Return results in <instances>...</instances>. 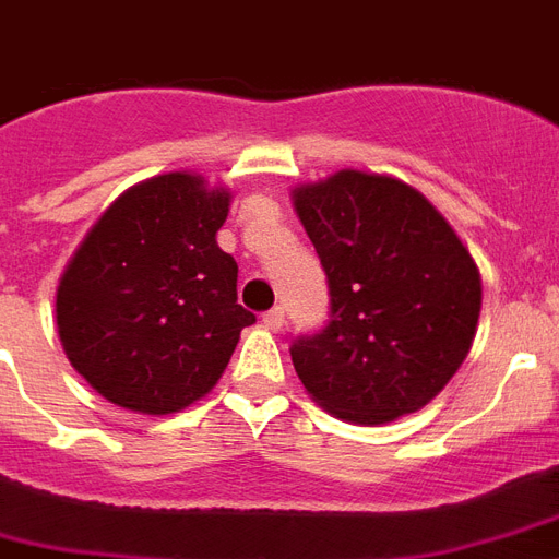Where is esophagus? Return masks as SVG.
<instances>
[{
    "label": "esophagus",
    "mask_w": 559,
    "mask_h": 559,
    "mask_svg": "<svg viewBox=\"0 0 559 559\" xmlns=\"http://www.w3.org/2000/svg\"><path fill=\"white\" fill-rule=\"evenodd\" d=\"M263 324L270 328V331H281L284 328V307H272L263 313Z\"/></svg>",
    "instance_id": "esophagus-1"
}]
</instances>
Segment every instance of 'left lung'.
I'll return each instance as SVG.
<instances>
[{
  "label": "left lung",
  "mask_w": 559,
  "mask_h": 559,
  "mask_svg": "<svg viewBox=\"0 0 559 559\" xmlns=\"http://www.w3.org/2000/svg\"><path fill=\"white\" fill-rule=\"evenodd\" d=\"M331 293L322 331L289 342L305 389L354 424L424 408L467 357L481 281L447 219L406 182L340 170L296 191Z\"/></svg>",
  "instance_id": "obj_1"
}]
</instances>
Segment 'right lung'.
I'll return each mask as SVG.
<instances>
[{
    "label": "right lung",
    "mask_w": 559,
    "mask_h": 559,
    "mask_svg": "<svg viewBox=\"0 0 559 559\" xmlns=\"http://www.w3.org/2000/svg\"><path fill=\"white\" fill-rule=\"evenodd\" d=\"M228 193L165 174L121 193L57 287L63 348L116 406L170 415L214 389L254 313L217 246Z\"/></svg>",
    "instance_id": "add662e5"
}]
</instances>
